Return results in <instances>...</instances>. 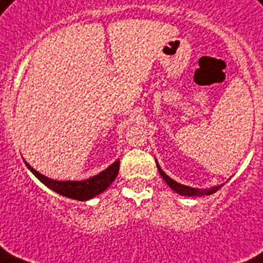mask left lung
<instances>
[{
    "label": "left lung",
    "instance_id": "left-lung-1",
    "mask_svg": "<svg viewBox=\"0 0 263 263\" xmlns=\"http://www.w3.org/2000/svg\"><path fill=\"white\" fill-rule=\"evenodd\" d=\"M156 164H157V170L158 172H160V175L163 176V179L167 182V185L170 186L174 192L180 194V196H208V194L215 193L216 190L222 187V185H218V186H212V187H210V189H196V187H190V186L182 185V183H178L176 180L170 178V176H168L163 170H161V167L158 165L157 161H156Z\"/></svg>",
    "mask_w": 263,
    "mask_h": 263
}]
</instances>
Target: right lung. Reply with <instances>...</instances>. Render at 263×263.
<instances>
[{
    "label": "right lung",
    "instance_id": "add662e5",
    "mask_svg": "<svg viewBox=\"0 0 263 263\" xmlns=\"http://www.w3.org/2000/svg\"><path fill=\"white\" fill-rule=\"evenodd\" d=\"M26 163V161H25ZM27 168L33 172L34 176L38 178L40 182H43L44 185L49 187L56 193L62 194L65 197L73 198V200H80V201H87L91 200L98 194L103 193L107 187L114 182L117 178L118 170H120V160H116L111 165L99 172L98 175L91 176L88 179L84 180H56L51 179L48 176L40 174L37 170H34L29 163H26Z\"/></svg>",
    "mask_w": 263,
    "mask_h": 263
}]
</instances>
